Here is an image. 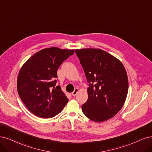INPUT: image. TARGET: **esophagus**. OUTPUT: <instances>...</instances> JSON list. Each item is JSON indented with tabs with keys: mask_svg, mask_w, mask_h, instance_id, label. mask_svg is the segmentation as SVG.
Masks as SVG:
<instances>
[{
	"mask_svg": "<svg viewBox=\"0 0 152 152\" xmlns=\"http://www.w3.org/2000/svg\"><path fill=\"white\" fill-rule=\"evenodd\" d=\"M78 91H79V89H78V88H75V91H73V92L71 93L72 96H75L77 94Z\"/></svg>",
	"mask_w": 152,
	"mask_h": 152,
	"instance_id": "obj_1",
	"label": "esophagus"
}]
</instances>
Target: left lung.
<instances>
[{"mask_svg": "<svg viewBox=\"0 0 152 152\" xmlns=\"http://www.w3.org/2000/svg\"><path fill=\"white\" fill-rule=\"evenodd\" d=\"M89 83L83 113L95 122L115 116L123 107L128 90L127 73L121 62L100 49H76Z\"/></svg>", "mask_w": 152, "mask_h": 152, "instance_id": "1", "label": "left lung"}]
</instances>
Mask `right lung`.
I'll return each mask as SVG.
<instances>
[{
	"mask_svg": "<svg viewBox=\"0 0 152 152\" xmlns=\"http://www.w3.org/2000/svg\"><path fill=\"white\" fill-rule=\"evenodd\" d=\"M75 50L57 47L43 49L22 66L17 81L19 96L34 115L49 118L63 110L68 99L59 86H56L57 71Z\"/></svg>",
	"mask_w": 152,
	"mask_h": 152,
	"instance_id": "right-lung-1",
	"label": "right lung"
}]
</instances>
